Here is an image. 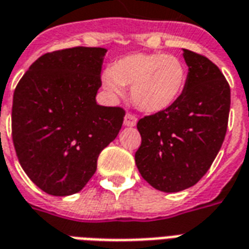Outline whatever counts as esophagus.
Listing matches in <instances>:
<instances>
[{
    "label": "esophagus",
    "mask_w": 249,
    "mask_h": 249,
    "mask_svg": "<svg viewBox=\"0 0 249 249\" xmlns=\"http://www.w3.org/2000/svg\"><path fill=\"white\" fill-rule=\"evenodd\" d=\"M137 124V117L132 113H126L124 117V125L126 126H134V125Z\"/></svg>",
    "instance_id": "obj_1"
}]
</instances>
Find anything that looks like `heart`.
I'll list each match as a JSON object with an SVG mask.
<instances>
[{
    "mask_svg": "<svg viewBox=\"0 0 249 249\" xmlns=\"http://www.w3.org/2000/svg\"><path fill=\"white\" fill-rule=\"evenodd\" d=\"M187 72L179 59L165 54H130L116 60L103 75V84L120 96L132 87L134 104L146 112L171 107L185 89Z\"/></svg>",
    "mask_w": 249,
    "mask_h": 249,
    "instance_id": "1",
    "label": "heart"
}]
</instances>
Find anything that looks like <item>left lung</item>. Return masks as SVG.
Instances as JSON below:
<instances>
[{"label":"left lung","mask_w":249,"mask_h":249,"mask_svg":"<svg viewBox=\"0 0 249 249\" xmlns=\"http://www.w3.org/2000/svg\"><path fill=\"white\" fill-rule=\"evenodd\" d=\"M189 66L181 97L139 120L141 145L134 160L149 185L165 193L194 186L207 173L226 137L231 89L209 58L183 49Z\"/></svg>","instance_id":"1"}]
</instances>
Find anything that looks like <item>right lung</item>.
I'll return each mask as SVG.
<instances>
[{
  "label": "right lung",
  "mask_w": 249,
  "mask_h": 249,
  "mask_svg": "<svg viewBox=\"0 0 249 249\" xmlns=\"http://www.w3.org/2000/svg\"><path fill=\"white\" fill-rule=\"evenodd\" d=\"M107 50L72 47L31 64L13 96L12 137L17 157L40 190L66 196L95 174L101 150L117 137L121 107L96 103Z\"/></svg>",
  "instance_id": "obj_1"
}]
</instances>
